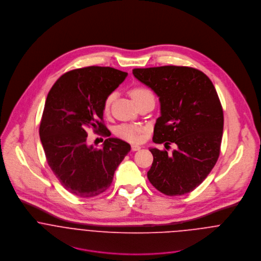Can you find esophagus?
I'll return each mask as SVG.
<instances>
[{"mask_svg":"<svg viewBox=\"0 0 261 261\" xmlns=\"http://www.w3.org/2000/svg\"><path fill=\"white\" fill-rule=\"evenodd\" d=\"M141 149H142V147H140V146H138V145H133V146H132V150H134V151L140 150Z\"/></svg>","mask_w":261,"mask_h":261,"instance_id":"34e87169","label":"esophagus"}]
</instances>
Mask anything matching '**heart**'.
<instances>
[{"mask_svg": "<svg viewBox=\"0 0 261 261\" xmlns=\"http://www.w3.org/2000/svg\"><path fill=\"white\" fill-rule=\"evenodd\" d=\"M130 97L134 99V101L136 103H139L140 101L149 98V97H153L152 92L149 90V88L145 87V86H136L134 88H132L128 91ZM114 94L112 93L110 94L103 103V110L105 112H108L111 109L112 100H113ZM146 130L145 127L143 126H139V125H135V124H129V123H122L119 124L115 127V135L123 140H126L128 142H139L142 138V134Z\"/></svg>", "mask_w": 261, "mask_h": 261, "instance_id": "obj_1", "label": "heart"}]
</instances>
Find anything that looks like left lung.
I'll list each match as a JSON object with an SVG mask.
<instances>
[{
  "label": "left lung",
  "instance_id": "left-lung-1",
  "mask_svg": "<svg viewBox=\"0 0 261 261\" xmlns=\"http://www.w3.org/2000/svg\"><path fill=\"white\" fill-rule=\"evenodd\" d=\"M133 74L159 96L161 116L152 142L177 145L172 153L150 148V184L168 196L199 186L214 168L223 135V110L216 89L202 71L187 66L136 68Z\"/></svg>",
  "mask_w": 261,
  "mask_h": 261
}]
</instances>
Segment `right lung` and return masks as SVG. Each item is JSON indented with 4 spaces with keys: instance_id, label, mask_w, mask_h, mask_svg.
<instances>
[{
    "instance_id": "right-lung-1",
    "label": "right lung",
    "mask_w": 261,
    "mask_h": 261,
    "mask_svg": "<svg viewBox=\"0 0 261 261\" xmlns=\"http://www.w3.org/2000/svg\"><path fill=\"white\" fill-rule=\"evenodd\" d=\"M126 76L112 67L74 69L59 77L47 95L40 140L54 175L75 196L91 198L107 191L130 150L116 138L107 139L101 149L86 144L88 128L111 136L103 123V103Z\"/></svg>"
}]
</instances>
